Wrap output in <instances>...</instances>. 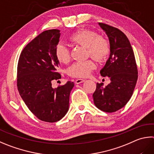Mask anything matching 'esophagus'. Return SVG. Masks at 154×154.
I'll use <instances>...</instances> for the list:
<instances>
[{
	"instance_id": "obj_1",
	"label": "esophagus",
	"mask_w": 154,
	"mask_h": 154,
	"mask_svg": "<svg viewBox=\"0 0 154 154\" xmlns=\"http://www.w3.org/2000/svg\"><path fill=\"white\" fill-rule=\"evenodd\" d=\"M85 80L84 79H77L75 80V83L76 84H79V83H82L83 82H84Z\"/></svg>"
}]
</instances>
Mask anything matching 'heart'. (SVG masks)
<instances>
[{"instance_id":"obj_1","label":"heart","mask_w":154,"mask_h":154,"mask_svg":"<svg viewBox=\"0 0 154 154\" xmlns=\"http://www.w3.org/2000/svg\"><path fill=\"white\" fill-rule=\"evenodd\" d=\"M69 42L74 45L82 46L88 50V55L91 56L98 62L104 61L110 52V45L106 39L91 30H81L69 38ZM56 57L61 63L66 64L70 60V51L63 44H58L55 50ZM96 68L93 60L89 59L72 64L68 69L70 76L73 77H86L92 70Z\"/></svg>"}]
</instances>
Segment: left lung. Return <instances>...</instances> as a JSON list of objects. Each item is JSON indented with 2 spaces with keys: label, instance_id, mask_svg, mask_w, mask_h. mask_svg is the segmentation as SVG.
Listing matches in <instances>:
<instances>
[{
  "label": "left lung",
  "instance_id": "obj_1",
  "mask_svg": "<svg viewBox=\"0 0 154 154\" xmlns=\"http://www.w3.org/2000/svg\"><path fill=\"white\" fill-rule=\"evenodd\" d=\"M98 24L108 35L110 50L100 74L108 77L110 83L105 87L103 83H97L93 98L100 110L114 112L124 107L132 96L138 78L137 67L133 48L125 33L108 25Z\"/></svg>",
  "mask_w": 154,
  "mask_h": 154
}]
</instances>
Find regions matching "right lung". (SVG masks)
I'll return each mask as SVG.
<instances>
[{
	"mask_svg": "<svg viewBox=\"0 0 154 154\" xmlns=\"http://www.w3.org/2000/svg\"><path fill=\"white\" fill-rule=\"evenodd\" d=\"M60 30L44 31L30 42L20 54L17 65V88L29 110L41 121L55 122L63 119L69 108V96L74 83L53 88V80L61 75L57 72L59 61L55 50Z\"/></svg>",
	"mask_w": 154,
	"mask_h": 154,
	"instance_id": "right-lung-1",
	"label": "right lung"
}]
</instances>
